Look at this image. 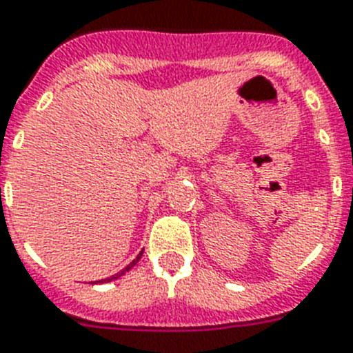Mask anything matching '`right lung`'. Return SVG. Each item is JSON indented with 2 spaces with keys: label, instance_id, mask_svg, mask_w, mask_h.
Returning a JSON list of instances; mask_svg holds the SVG:
<instances>
[{
  "label": "right lung",
  "instance_id": "obj_1",
  "mask_svg": "<svg viewBox=\"0 0 353 353\" xmlns=\"http://www.w3.org/2000/svg\"><path fill=\"white\" fill-rule=\"evenodd\" d=\"M141 254H143V251H141V253H140V254H138V256H136V259H134V260H132V262H131V263H129V265H127V268H125V269H121V271H120V272H117V274H112V276H111V278H105V280H99V282H94V283H108V282H111V280H117V278H120V276H121V274H125V272H127V271H131V269H132V268H134L136 263H138V260H140V259H141Z\"/></svg>",
  "mask_w": 353,
  "mask_h": 353
}]
</instances>
